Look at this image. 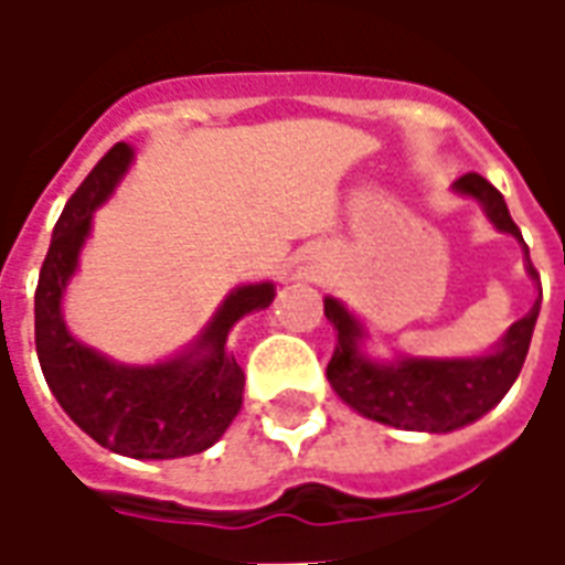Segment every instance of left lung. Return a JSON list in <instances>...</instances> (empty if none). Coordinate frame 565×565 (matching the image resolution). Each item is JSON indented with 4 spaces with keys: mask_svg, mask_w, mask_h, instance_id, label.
<instances>
[{
    "mask_svg": "<svg viewBox=\"0 0 565 565\" xmlns=\"http://www.w3.org/2000/svg\"><path fill=\"white\" fill-rule=\"evenodd\" d=\"M454 190L460 196L481 202V209L497 226L499 233L514 235L523 245L518 223L511 221L509 205L497 186L481 174H462L454 181ZM526 254V271L539 281V271ZM542 306V287L539 299L518 323H511L509 332L484 356H454V360H433V356H399L393 363H375L363 354V323L348 308L327 296L323 315L335 327V351H332L327 379L332 391L342 396L354 412L369 420L396 426V429H417V433H450L466 424H475L484 417L499 399L511 391L518 381L530 351L535 318Z\"/></svg>",
    "mask_w": 565,
    "mask_h": 565,
    "instance_id": "obj_1",
    "label": "left lung"
}]
</instances>
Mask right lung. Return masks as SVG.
Returning a JSON list of instances; mask_svg holds the SVG:
<instances>
[{
  "mask_svg": "<svg viewBox=\"0 0 565 565\" xmlns=\"http://www.w3.org/2000/svg\"><path fill=\"white\" fill-rule=\"evenodd\" d=\"M132 162L117 141L68 199L35 287V351L44 381L75 424L103 448L136 460H174L211 448L242 408L245 372L230 354V330L269 308L275 284H245L226 296L184 354L157 366H124L81 344L63 320V294L78 269L93 211L115 193Z\"/></svg>",
  "mask_w": 565,
  "mask_h": 565,
  "instance_id": "right-lung-1",
  "label": "right lung"
}]
</instances>
